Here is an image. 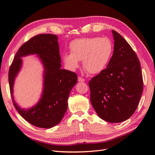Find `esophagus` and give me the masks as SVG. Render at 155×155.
Segmentation results:
<instances>
[{"label": "esophagus", "instance_id": "esophagus-1", "mask_svg": "<svg viewBox=\"0 0 155 155\" xmlns=\"http://www.w3.org/2000/svg\"><path fill=\"white\" fill-rule=\"evenodd\" d=\"M78 80L79 82H83V81H85V79L81 78V77H79H79H78Z\"/></svg>", "mask_w": 155, "mask_h": 155}]
</instances>
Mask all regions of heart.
<instances>
[{
  "label": "heart",
  "mask_w": 155,
  "mask_h": 155,
  "mask_svg": "<svg viewBox=\"0 0 155 155\" xmlns=\"http://www.w3.org/2000/svg\"><path fill=\"white\" fill-rule=\"evenodd\" d=\"M70 53L63 54V61L70 70L79 66L83 60V66L91 74H99L107 68L114 52V45L107 37H94L77 39L69 45Z\"/></svg>",
  "instance_id": "obj_1"
}]
</instances>
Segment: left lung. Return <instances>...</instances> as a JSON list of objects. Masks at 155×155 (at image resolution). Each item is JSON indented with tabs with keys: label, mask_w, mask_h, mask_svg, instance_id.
I'll use <instances>...</instances> for the list:
<instances>
[{
	"label": "left lung",
	"mask_w": 155,
	"mask_h": 155,
	"mask_svg": "<svg viewBox=\"0 0 155 155\" xmlns=\"http://www.w3.org/2000/svg\"><path fill=\"white\" fill-rule=\"evenodd\" d=\"M112 32L114 46L110 61L88 85L92 105L100 118L119 123L129 118L137 109L143 82L137 54L120 34Z\"/></svg>",
	"instance_id": "8db88e82"
}]
</instances>
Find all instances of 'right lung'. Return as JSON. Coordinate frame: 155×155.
I'll use <instances>...</instances> for the list:
<instances>
[{"label":"right lung","instance_id":"add662e5","mask_svg":"<svg viewBox=\"0 0 155 155\" xmlns=\"http://www.w3.org/2000/svg\"><path fill=\"white\" fill-rule=\"evenodd\" d=\"M34 53L40 55L44 64V89L38 104L29 110H24L20 109L13 100V81L21 66L20 58ZM61 63L58 36L51 34L31 37L21 46L14 57L8 73L12 102L20 115L33 125L41 128L52 127L60 123L67 110L68 98L77 83L78 76L73 72L61 69Z\"/></svg>","mask_w":155,"mask_h":155}]
</instances>
